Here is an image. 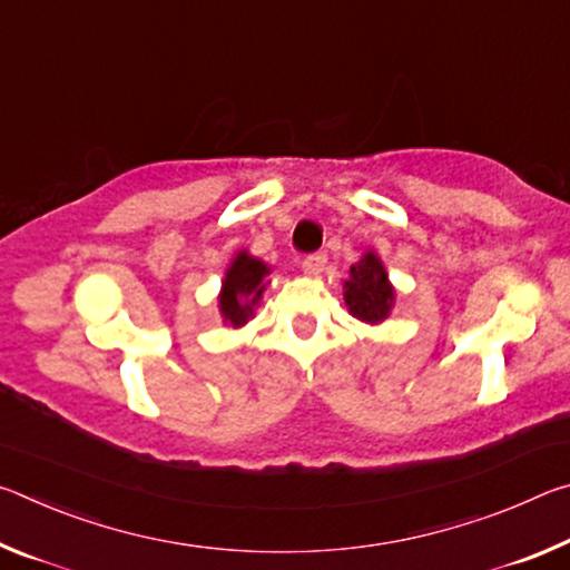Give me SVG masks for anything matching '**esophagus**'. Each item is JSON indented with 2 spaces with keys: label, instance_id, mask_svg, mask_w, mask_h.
<instances>
[{
  "label": "esophagus",
  "instance_id": "34e87169",
  "mask_svg": "<svg viewBox=\"0 0 570 570\" xmlns=\"http://www.w3.org/2000/svg\"><path fill=\"white\" fill-rule=\"evenodd\" d=\"M324 266H326V254H312L302 262L304 274L308 276H320L324 272Z\"/></svg>",
  "mask_w": 570,
  "mask_h": 570
}]
</instances>
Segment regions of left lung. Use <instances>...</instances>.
<instances>
[{
	"label": "left lung",
	"mask_w": 570,
	"mask_h": 570,
	"mask_svg": "<svg viewBox=\"0 0 570 570\" xmlns=\"http://www.w3.org/2000/svg\"><path fill=\"white\" fill-rule=\"evenodd\" d=\"M344 302L350 306V314L366 324H380L390 316L394 306V286L384 272L382 258L374 250H366L350 268V278L344 282Z\"/></svg>",
	"instance_id": "obj_1"
}]
</instances>
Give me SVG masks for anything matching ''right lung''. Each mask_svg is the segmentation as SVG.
I'll return each mask as SVG.
<instances>
[{"label":"right lung","instance_id":"1","mask_svg":"<svg viewBox=\"0 0 570 570\" xmlns=\"http://www.w3.org/2000/svg\"><path fill=\"white\" fill-rule=\"evenodd\" d=\"M268 272L272 268L262 258H254L248 250H238L234 262L226 268L224 286H220L218 294V308L224 322L230 326H244L254 316V308L264 296V278Z\"/></svg>","mask_w":570,"mask_h":570}]
</instances>
